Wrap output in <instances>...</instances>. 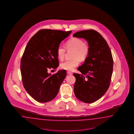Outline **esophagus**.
<instances>
[{
    "label": "esophagus",
    "instance_id": "34e87169",
    "mask_svg": "<svg viewBox=\"0 0 134 134\" xmlns=\"http://www.w3.org/2000/svg\"><path fill=\"white\" fill-rule=\"evenodd\" d=\"M67 74H69V75H72V72H71V71H67Z\"/></svg>",
    "mask_w": 134,
    "mask_h": 134
}]
</instances>
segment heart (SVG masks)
<instances>
[{
    "mask_svg": "<svg viewBox=\"0 0 134 134\" xmlns=\"http://www.w3.org/2000/svg\"><path fill=\"white\" fill-rule=\"evenodd\" d=\"M66 48L68 51H73L72 60H67L60 63V67L63 70L71 71L79 64V60L84 61L88 56L89 46L85 43L81 39L73 37L68 40L66 43ZM66 48L64 46L60 45L57 48V54L60 60H63L65 55Z\"/></svg>",
    "mask_w": 134,
    "mask_h": 134,
    "instance_id": "b5f03b06",
    "label": "heart"
}]
</instances>
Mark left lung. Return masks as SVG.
Returning <instances> with one entry per match:
<instances>
[{"instance_id": "8db88e82", "label": "left lung", "mask_w": 134, "mask_h": 134, "mask_svg": "<svg viewBox=\"0 0 134 134\" xmlns=\"http://www.w3.org/2000/svg\"><path fill=\"white\" fill-rule=\"evenodd\" d=\"M73 36L85 39L90 49L88 56L77 69L82 74L74 73V94L81 101L91 103L101 98L110 86L113 71L112 54L106 41L96 31H79Z\"/></svg>"}]
</instances>
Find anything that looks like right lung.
<instances>
[{"label":"right lung","instance_id":"obj_1","mask_svg":"<svg viewBox=\"0 0 134 134\" xmlns=\"http://www.w3.org/2000/svg\"><path fill=\"white\" fill-rule=\"evenodd\" d=\"M71 31L42 29L30 39L21 61V72L24 87L39 102L51 101L57 95L66 76L65 70L54 74L48 70L59 65L57 54L61 42Z\"/></svg>","mask_w":134,"mask_h":134}]
</instances>
